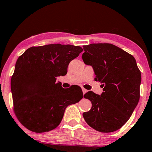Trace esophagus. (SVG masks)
Masks as SVG:
<instances>
[{
	"label": "esophagus",
	"mask_w": 152,
	"mask_h": 152,
	"mask_svg": "<svg viewBox=\"0 0 152 152\" xmlns=\"http://www.w3.org/2000/svg\"><path fill=\"white\" fill-rule=\"evenodd\" d=\"M82 91H83V94H85L86 92H87V90H86V89H85V88H82Z\"/></svg>",
	"instance_id": "obj_1"
}]
</instances>
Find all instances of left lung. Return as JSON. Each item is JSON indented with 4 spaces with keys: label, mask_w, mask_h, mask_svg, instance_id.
<instances>
[{
    "label": "left lung",
    "mask_w": 152,
    "mask_h": 152,
    "mask_svg": "<svg viewBox=\"0 0 152 152\" xmlns=\"http://www.w3.org/2000/svg\"><path fill=\"white\" fill-rule=\"evenodd\" d=\"M84 63L93 67L95 81L103 85L99 95L88 91L84 97L92 107L83 113L89 126L102 132L118 130L128 121L140 98L141 72L132 55L109 43L84 45Z\"/></svg>",
    "instance_id": "obj_1"
}]
</instances>
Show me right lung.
<instances>
[{
  "instance_id": "obj_1",
  "label": "right lung",
  "mask_w": 152,
  "mask_h": 152,
  "mask_svg": "<svg viewBox=\"0 0 152 152\" xmlns=\"http://www.w3.org/2000/svg\"><path fill=\"white\" fill-rule=\"evenodd\" d=\"M83 50L79 46L50 44L29 48L19 57L11 88L14 112L26 129L51 131L60 124L66 108L83 99L79 86L64 88L56 82Z\"/></svg>"
}]
</instances>
